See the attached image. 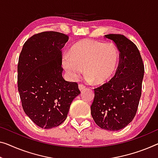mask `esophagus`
Here are the masks:
<instances>
[{"instance_id":"1","label":"esophagus","mask_w":158,"mask_h":158,"mask_svg":"<svg viewBox=\"0 0 158 158\" xmlns=\"http://www.w3.org/2000/svg\"><path fill=\"white\" fill-rule=\"evenodd\" d=\"M84 88H85V86H84V84H79V89L80 91L83 90V89H84Z\"/></svg>"}]
</instances>
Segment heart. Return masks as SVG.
<instances>
[{"mask_svg": "<svg viewBox=\"0 0 158 158\" xmlns=\"http://www.w3.org/2000/svg\"><path fill=\"white\" fill-rule=\"evenodd\" d=\"M119 64V52L112 43L83 40L62 56V66L68 77L74 80L83 72L89 81L103 84L116 74Z\"/></svg>", "mask_w": 158, "mask_h": 158, "instance_id": "obj_1", "label": "heart"}]
</instances>
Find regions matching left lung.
<instances>
[{
	"mask_svg": "<svg viewBox=\"0 0 158 158\" xmlns=\"http://www.w3.org/2000/svg\"><path fill=\"white\" fill-rule=\"evenodd\" d=\"M107 39L116 44L119 64L114 77L94 89L91 114L101 128L119 131L133 121L141 96L144 64L135 44L123 35L109 34Z\"/></svg>",
	"mask_w": 158,
	"mask_h": 158,
	"instance_id": "1",
	"label": "left lung"
}]
</instances>
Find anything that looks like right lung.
<instances>
[{
  "label": "right lung",
  "mask_w": 158,
  "mask_h": 158,
  "mask_svg": "<svg viewBox=\"0 0 158 158\" xmlns=\"http://www.w3.org/2000/svg\"><path fill=\"white\" fill-rule=\"evenodd\" d=\"M68 40L58 32L35 34L25 42L19 56L18 87L23 109L40 128L62 124L80 94L77 83L62 77V49Z\"/></svg>",
  "instance_id": "1"
}]
</instances>
